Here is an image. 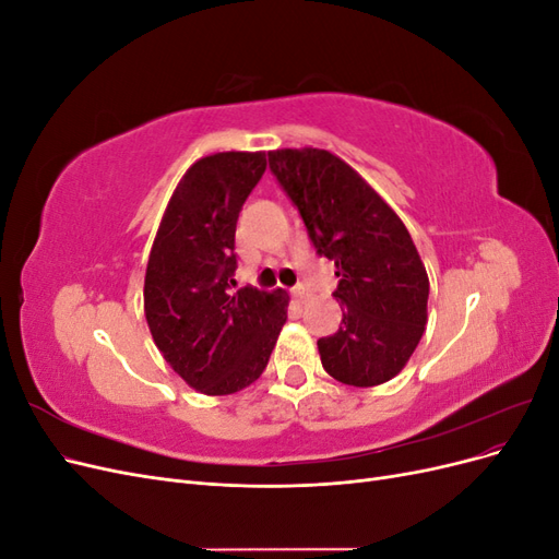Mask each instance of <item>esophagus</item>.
Returning <instances> with one entry per match:
<instances>
[{
  "label": "esophagus",
  "mask_w": 559,
  "mask_h": 559,
  "mask_svg": "<svg viewBox=\"0 0 559 559\" xmlns=\"http://www.w3.org/2000/svg\"><path fill=\"white\" fill-rule=\"evenodd\" d=\"M292 296H294L298 302H306V298H308V289H306V286H294V289H292Z\"/></svg>",
  "instance_id": "esophagus-1"
}]
</instances>
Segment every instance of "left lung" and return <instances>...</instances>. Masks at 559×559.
I'll return each instance as SVG.
<instances>
[{
	"instance_id": "8db88e82",
	"label": "left lung",
	"mask_w": 559,
	"mask_h": 559,
	"mask_svg": "<svg viewBox=\"0 0 559 559\" xmlns=\"http://www.w3.org/2000/svg\"><path fill=\"white\" fill-rule=\"evenodd\" d=\"M314 249L335 263L343 321L319 337L326 373L376 386L396 378L427 326L429 275L399 214L354 167L326 148L267 151Z\"/></svg>"
}]
</instances>
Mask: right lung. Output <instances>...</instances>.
<instances>
[{"label":"right lung","instance_id":"1","mask_svg":"<svg viewBox=\"0 0 559 559\" xmlns=\"http://www.w3.org/2000/svg\"><path fill=\"white\" fill-rule=\"evenodd\" d=\"M265 151H222L179 179L148 253L146 324L175 373L207 396L257 382L286 321L282 289H233L235 226Z\"/></svg>","mask_w":559,"mask_h":559}]
</instances>
